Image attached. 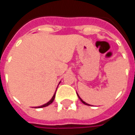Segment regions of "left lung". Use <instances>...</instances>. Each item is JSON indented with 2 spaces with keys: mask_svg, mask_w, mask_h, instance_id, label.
I'll use <instances>...</instances> for the list:
<instances>
[{
  "mask_svg": "<svg viewBox=\"0 0 135 135\" xmlns=\"http://www.w3.org/2000/svg\"><path fill=\"white\" fill-rule=\"evenodd\" d=\"M77 95H78V97H79V99H80V100H81V101H82V103H84V104H85V105H90L88 104V103H85V101H83V100H82L81 99V98H80V97L79 96V95H78V94H77Z\"/></svg>",
  "mask_w": 135,
  "mask_h": 135,
  "instance_id": "obj_1",
  "label": "left lung"
}]
</instances>
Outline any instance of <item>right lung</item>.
<instances>
[{
    "instance_id": "add662e5",
    "label": "right lung",
    "mask_w": 135,
    "mask_h": 135,
    "mask_svg": "<svg viewBox=\"0 0 135 135\" xmlns=\"http://www.w3.org/2000/svg\"><path fill=\"white\" fill-rule=\"evenodd\" d=\"M55 95H56V93H55V94L53 95V98H51V99L50 100V101H48L47 103H45V104L42 105H41V106H38L37 108H43V107H46V106H47V105H49L50 104H51L53 102V100H54V99H55Z\"/></svg>"
}]
</instances>
